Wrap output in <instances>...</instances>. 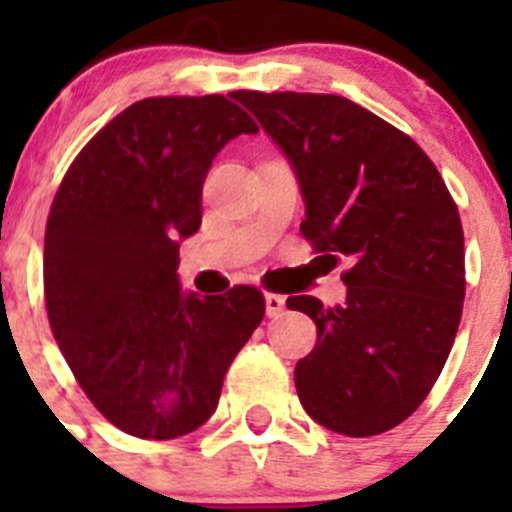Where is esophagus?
<instances>
[{"mask_svg": "<svg viewBox=\"0 0 512 512\" xmlns=\"http://www.w3.org/2000/svg\"><path fill=\"white\" fill-rule=\"evenodd\" d=\"M264 302H266V315H269V318H279V315L284 312V302L287 300H284L282 295H271V292H266Z\"/></svg>", "mask_w": 512, "mask_h": 512, "instance_id": "34e87169", "label": "esophagus"}]
</instances>
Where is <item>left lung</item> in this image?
Segmentation results:
<instances>
[{"label": "left lung", "mask_w": 512, "mask_h": 512, "mask_svg": "<svg viewBox=\"0 0 512 512\" xmlns=\"http://www.w3.org/2000/svg\"><path fill=\"white\" fill-rule=\"evenodd\" d=\"M233 99L295 171L302 235L333 261H351L341 277L346 302L287 300L318 325V343L295 366L302 408L343 436L390 431L431 392L459 330V210L418 143L351 99L300 92H233Z\"/></svg>", "instance_id": "1"}]
</instances>
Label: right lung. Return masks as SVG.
<instances>
[{"label":"right lung","mask_w":512,"mask_h":512,"mask_svg":"<svg viewBox=\"0 0 512 512\" xmlns=\"http://www.w3.org/2000/svg\"><path fill=\"white\" fill-rule=\"evenodd\" d=\"M256 130L220 94L140 99L58 187L45 225L48 320L81 390L130 436L169 441L207 423L264 320L256 287L200 297L176 274L179 241L200 230L212 158Z\"/></svg>","instance_id":"right-lung-1"}]
</instances>
